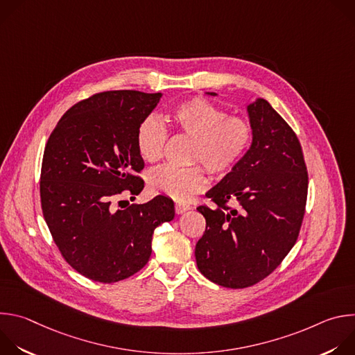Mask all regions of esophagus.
Here are the masks:
<instances>
[{"label": "esophagus", "instance_id": "34e87169", "mask_svg": "<svg viewBox=\"0 0 355 355\" xmlns=\"http://www.w3.org/2000/svg\"><path fill=\"white\" fill-rule=\"evenodd\" d=\"M189 209H191V207L187 205V204H175V212L178 215H181V214H184V212H187Z\"/></svg>", "mask_w": 355, "mask_h": 355}]
</instances>
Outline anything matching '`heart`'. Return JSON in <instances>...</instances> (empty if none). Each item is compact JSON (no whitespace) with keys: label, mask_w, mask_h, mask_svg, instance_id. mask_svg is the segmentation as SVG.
Masks as SVG:
<instances>
[{"label":"heart","mask_w":355,"mask_h":355,"mask_svg":"<svg viewBox=\"0 0 355 355\" xmlns=\"http://www.w3.org/2000/svg\"><path fill=\"white\" fill-rule=\"evenodd\" d=\"M171 122L180 133L192 139L191 162H202L214 174L229 173L243 159L252 140L248 121L227 116L225 110L204 98H193L177 105L171 112ZM166 140V125L157 116L151 115L141 121L136 132V146L144 162H159ZM147 185L153 193L184 202L204 191L208 178L199 166H164L148 173Z\"/></svg>","instance_id":"obj_1"}]
</instances>
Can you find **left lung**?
<instances>
[{"label": "left lung", "mask_w": 355, "mask_h": 355, "mask_svg": "<svg viewBox=\"0 0 355 355\" xmlns=\"http://www.w3.org/2000/svg\"><path fill=\"white\" fill-rule=\"evenodd\" d=\"M216 96V92H207ZM252 140L243 159L196 208L207 229L195 247L198 270L226 288L270 275L293 247L305 214L308 173L299 140L264 98L245 104ZM233 200L236 209L225 202Z\"/></svg>", "instance_id": "left-lung-1"}]
</instances>
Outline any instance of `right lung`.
<instances>
[{
    "label": "right lung",
    "instance_id": "right-lung-1",
    "mask_svg": "<svg viewBox=\"0 0 355 355\" xmlns=\"http://www.w3.org/2000/svg\"><path fill=\"white\" fill-rule=\"evenodd\" d=\"M162 92L107 91L71 107L50 135L42 162L40 200L47 227L64 260L81 275L104 284L141 270L155 230L174 219V202L157 195L115 209L123 191L144 188L136 175L144 162L136 132Z\"/></svg>",
    "mask_w": 355,
    "mask_h": 355
}]
</instances>
